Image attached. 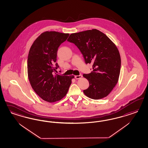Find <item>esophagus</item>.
Here are the masks:
<instances>
[{
    "label": "esophagus",
    "instance_id": "34e87169",
    "mask_svg": "<svg viewBox=\"0 0 148 148\" xmlns=\"http://www.w3.org/2000/svg\"><path fill=\"white\" fill-rule=\"evenodd\" d=\"M82 77V74H80L79 75H75V78L76 79H80Z\"/></svg>",
    "mask_w": 148,
    "mask_h": 148
}]
</instances>
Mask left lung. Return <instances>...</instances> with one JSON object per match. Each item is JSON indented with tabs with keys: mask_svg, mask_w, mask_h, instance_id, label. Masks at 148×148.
I'll return each mask as SVG.
<instances>
[{
	"mask_svg": "<svg viewBox=\"0 0 148 148\" xmlns=\"http://www.w3.org/2000/svg\"><path fill=\"white\" fill-rule=\"evenodd\" d=\"M67 40L80 50L86 64H93V71L83 75L90 84L84 94L95 100L107 97L116 85L121 71V56L116 45L97 29L72 34Z\"/></svg>",
	"mask_w": 148,
	"mask_h": 148,
	"instance_id": "1",
	"label": "left lung"
}]
</instances>
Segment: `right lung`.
<instances>
[{
	"label": "right lung",
	"instance_id": "right-lung-1",
	"mask_svg": "<svg viewBox=\"0 0 148 148\" xmlns=\"http://www.w3.org/2000/svg\"><path fill=\"white\" fill-rule=\"evenodd\" d=\"M69 35L58 32H45L34 42L29 52L27 74L30 83L36 94L49 103L62 99L74 78L73 75L55 73L59 68L56 63L58 47Z\"/></svg>",
	"mask_w": 148,
	"mask_h": 148
}]
</instances>
